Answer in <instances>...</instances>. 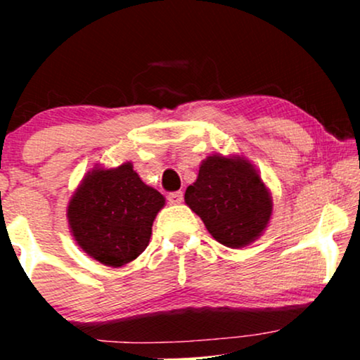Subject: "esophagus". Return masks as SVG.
Returning <instances> with one entry per match:
<instances>
[{"instance_id": "1", "label": "esophagus", "mask_w": 360, "mask_h": 360, "mask_svg": "<svg viewBox=\"0 0 360 360\" xmlns=\"http://www.w3.org/2000/svg\"><path fill=\"white\" fill-rule=\"evenodd\" d=\"M181 201H184V193L181 191H172V193H169V203L180 205Z\"/></svg>"}]
</instances>
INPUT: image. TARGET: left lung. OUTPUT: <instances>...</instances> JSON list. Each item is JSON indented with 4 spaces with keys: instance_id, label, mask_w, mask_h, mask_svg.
I'll use <instances>...</instances> for the list:
<instances>
[{
    "instance_id": "obj_1",
    "label": "left lung",
    "mask_w": 360,
    "mask_h": 360,
    "mask_svg": "<svg viewBox=\"0 0 360 360\" xmlns=\"http://www.w3.org/2000/svg\"><path fill=\"white\" fill-rule=\"evenodd\" d=\"M185 203L218 243L233 249L254 243L272 216V196L244 157H206Z\"/></svg>"
}]
</instances>
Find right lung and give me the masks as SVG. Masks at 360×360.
<instances>
[{
    "instance_id": "right-lung-1",
    "label": "right lung",
    "mask_w": 360,
    "mask_h": 360,
    "mask_svg": "<svg viewBox=\"0 0 360 360\" xmlns=\"http://www.w3.org/2000/svg\"><path fill=\"white\" fill-rule=\"evenodd\" d=\"M164 205V196L126 162L88 172L68 203L67 218L77 244L90 257L121 267L144 252Z\"/></svg>"
}]
</instances>
